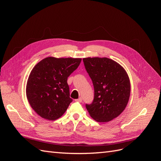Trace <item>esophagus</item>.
<instances>
[{
  "label": "esophagus",
  "instance_id": "obj_1",
  "mask_svg": "<svg viewBox=\"0 0 161 161\" xmlns=\"http://www.w3.org/2000/svg\"><path fill=\"white\" fill-rule=\"evenodd\" d=\"M75 101H77V102H79V103H81L82 102V98L80 97L78 99H76Z\"/></svg>",
  "mask_w": 161,
  "mask_h": 161
}]
</instances>
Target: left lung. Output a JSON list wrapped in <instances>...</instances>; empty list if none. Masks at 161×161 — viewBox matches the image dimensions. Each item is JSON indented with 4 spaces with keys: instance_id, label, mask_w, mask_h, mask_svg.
Returning <instances> with one entry per match:
<instances>
[{
    "instance_id": "8db88e82",
    "label": "left lung",
    "mask_w": 161,
    "mask_h": 161,
    "mask_svg": "<svg viewBox=\"0 0 161 161\" xmlns=\"http://www.w3.org/2000/svg\"><path fill=\"white\" fill-rule=\"evenodd\" d=\"M83 61L95 89L93 102L86 104L87 111L97 122L110 121L124 111L129 103L128 74L121 64L107 57H87Z\"/></svg>"
}]
</instances>
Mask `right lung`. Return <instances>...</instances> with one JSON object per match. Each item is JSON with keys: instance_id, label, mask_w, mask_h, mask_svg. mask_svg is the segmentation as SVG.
Instances as JSON below:
<instances>
[{"instance_id": "add662e5", "label": "right lung", "mask_w": 161, "mask_h": 161, "mask_svg": "<svg viewBox=\"0 0 161 161\" xmlns=\"http://www.w3.org/2000/svg\"><path fill=\"white\" fill-rule=\"evenodd\" d=\"M81 61V58L48 57L34 66L27 80L26 96L41 117L54 121L65 113L72 101L67 79Z\"/></svg>"}]
</instances>
